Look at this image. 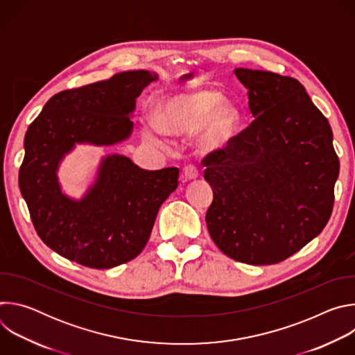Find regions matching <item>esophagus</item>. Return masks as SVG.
I'll return each mask as SVG.
<instances>
[{"instance_id":"obj_1","label":"esophagus","mask_w":355,"mask_h":355,"mask_svg":"<svg viewBox=\"0 0 355 355\" xmlns=\"http://www.w3.org/2000/svg\"><path fill=\"white\" fill-rule=\"evenodd\" d=\"M199 175V171H198V168L195 167V166H187L185 168H184V171H182V178L185 180V181H191V180H195L196 177Z\"/></svg>"}]
</instances>
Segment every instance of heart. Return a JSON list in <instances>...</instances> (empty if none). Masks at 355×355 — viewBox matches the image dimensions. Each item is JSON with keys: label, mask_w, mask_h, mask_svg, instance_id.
I'll return each instance as SVG.
<instances>
[{"label": "heart", "mask_w": 355, "mask_h": 355, "mask_svg": "<svg viewBox=\"0 0 355 355\" xmlns=\"http://www.w3.org/2000/svg\"><path fill=\"white\" fill-rule=\"evenodd\" d=\"M240 112L232 101L215 89H195L164 96L156 116L141 122L144 140L162 146L164 136H188L199 132L198 146L204 151L225 147L236 135Z\"/></svg>", "instance_id": "b5f03b06"}]
</instances>
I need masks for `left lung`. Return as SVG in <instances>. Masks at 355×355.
Segmentation results:
<instances>
[{"mask_svg":"<svg viewBox=\"0 0 355 355\" xmlns=\"http://www.w3.org/2000/svg\"><path fill=\"white\" fill-rule=\"evenodd\" d=\"M234 74L254 121L202 160L214 191L207 226L227 257L277 264L327 225L340 162L329 121L296 78L251 69Z\"/></svg>","mask_w":355,"mask_h":355,"instance_id":"left-lung-1","label":"left lung"}]
</instances>
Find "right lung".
Returning a JSON list of instances; mask_svg holds the SVG:
<instances>
[{
    "label": "right lung",
    "instance_id": "1",
    "mask_svg": "<svg viewBox=\"0 0 355 355\" xmlns=\"http://www.w3.org/2000/svg\"><path fill=\"white\" fill-rule=\"evenodd\" d=\"M156 80L147 70H132L62 91L29 125L19 188L39 237L62 257L96 270L133 260L178 187L177 167L147 171L121 155L101 160L80 200L64 195L58 180L59 164L76 143L111 146L130 136L136 98Z\"/></svg>",
    "mask_w": 355,
    "mask_h": 355
}]
</instances>
